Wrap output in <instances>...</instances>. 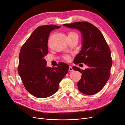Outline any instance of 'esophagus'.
I'll return each instance as SVG.
<instances>
[{
	"instance_id": "34e87169",
	"label": "esophagus",
	"mask_w": 125,
	"mask_h": 125,
	"mask_svg": "<svg viewBox=\"0 0 125 125\" xmlns=\"http://www.w3.org/2000/svg\"><path fill=\"white\" fill-rule=\"evenodd\" d=\"M73 68H72L71 66H70L69 68V71H73Z\"/></svg>"
}]
</instances>
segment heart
Here are the masks:
<instances>
[{"mask_svg": "<svg viewBox=\"0 0 125 125\" xmlns=\"http://www.w3.org/2000/svg\"><path fill=\"white\" fill-rule=\"evenodd\" d=\"M77 35L76 33H75L74 32H70L68 33V36H70V35Z\"/></svg>", "mask_w": 125, "mask_h": 125, "instance_id": "1", "label": "heart"}]
</instances>
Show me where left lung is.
Segmentation results:
<instances>
[{"mask_svg":"<svg viewBox=\"0 0 125 125\" xmlns=\"http://www.w3.org/2000/svg\"><path fill=\"white\" fill-rule=\"evenodd\" d=\"M78 30L82 34V48L74 59L75 64L84 63L89 68L81 70L73 67L82 73L78 83L79 91L93 95L103 88L110 77L112 66L111 50L100 30L88 22H76L63 25Z\"/></svg>","mask_w":125,"mask_h":125,"instance_id":"left-lung-1","label":"left lung"}]
</instances>
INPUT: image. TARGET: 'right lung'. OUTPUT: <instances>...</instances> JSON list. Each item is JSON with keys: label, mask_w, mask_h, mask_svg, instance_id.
Wrapping results in <instances>:
<instances>
[{"label": "right lung", "mask_w": 125, "mask_h": 125, "mask_svg": "<svg viewBox=\"0 0 125 125\" xmlns=\"http://www.w3.org/2000/svg\"><path fill=\"white\" fill-rule=\"evenodd\" d=\"M60 26H40L22 46L19 56L18 73L26 90L38 98L53 95L59 83L67 73L69 66L59 62L57 67H47L44 57L48 54V36L52 31Z\"/></svg>", "instance_id": "add662e5"}]
</instances>
